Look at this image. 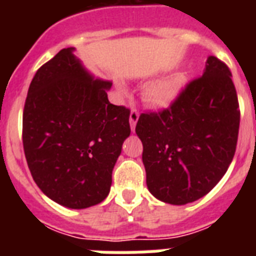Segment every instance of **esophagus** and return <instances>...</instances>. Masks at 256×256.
Listing matches in <instances>:
<instances>
[{"instance_id": "obj_1", "label": "esophagus", "mask_w": 256, "mask_h": 256, "mask_svg": "<svg viewBox=\"0 0 256 256\" xmlns=\"http://www.w3.org/2000/svg\"><path fill=\"white\" fill-rule=\"evenodd\" d=\"M138 118H140V112H136V108H132V112H130V126H132V130L136 128V124L138 122Z\"/></svg>"}]
</instances>
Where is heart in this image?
Masks as SVG:
<instances>
[{"label":"heart","instance_id":"obj_1","mask_svg":"<svg viewBox=\"0 0 256 256\" xmlns=\"http://www.w3.org/2000/svg\"><path fill=\"white\" fill-rule=\"evenodd\" d=\"M186 85V76L183 73H174L172 76L148 86L144 96L150 104L156 106H168L182 92Z\"/></svg>","mask_w":256,"mask_h":256}]
</instances>
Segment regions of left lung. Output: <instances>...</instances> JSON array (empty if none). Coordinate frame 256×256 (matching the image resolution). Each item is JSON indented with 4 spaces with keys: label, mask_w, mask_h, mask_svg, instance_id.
Returning <instances> with one entry per match:
<instances>
[{
    "label": "left lung",
    "mask_w": 256,
    "mask_h": 256,
    "mask_svg": "<svg viewBox=\"0 0 256 256\" xmlns=\"http://www.w3.org/2000/svg\"><path fill=\"white\" fill-rule=\"evenodd\" d=\"M239 120L230 69L210 56L203 76L188 82L168 108L142 112L136 122L150 192L170 204L210 192L234 158Z\"/></svg>",
    "instance_id": "left-lung-1"
}]
</instances>
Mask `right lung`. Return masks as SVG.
I'll return each mask as SVG.
<instances>
[{"label":"right lung","mask_w":256,"mask_h":256,"mask_svg":"<svg viewBox=\"0 0 256 256\" xmlns=\"http://www.w3.org/2000/svg\"><path fill=\"white\" fill-rule=\"evenodd\" d=\"M60 50L28 90L22 142L34 182L54 202L86 208L108 196L112 172L130 136V108L108 102L110 82L94 80Z\"/></svg>","instance_id":"1"}]
</instances>
